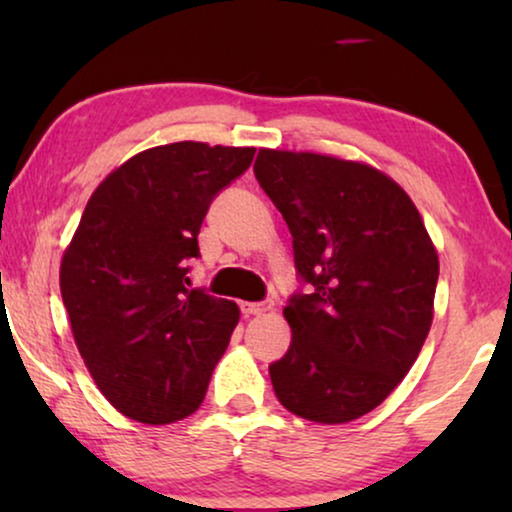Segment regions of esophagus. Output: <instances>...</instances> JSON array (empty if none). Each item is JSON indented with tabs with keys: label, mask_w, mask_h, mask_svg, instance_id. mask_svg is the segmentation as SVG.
<instances>
[{
	"label": "esophagus",
	"mask_w": 512,
	"mask_h": 512,
	"mask_svg": "<svg viewBox=\"0 0 512 512\" xmlns=\"http://www.w3.org/2000/svg\"><path fill=\"white\" fill-rule=\"evenodd\" d=\"M270 310H272V300H263V303H242L244 317H258V314H265Z\"/></svg>",
	"instance_id": "obj_1"
}]
</instances>
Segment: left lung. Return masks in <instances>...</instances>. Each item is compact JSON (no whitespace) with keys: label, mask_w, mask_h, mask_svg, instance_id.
Returning a JSON list of instances; mask_svg holds the SVG:
<instances>
[{"label":"left lung","mask_w":512,"mask_h":512,"mask_svg":"<svg viewBox=\"0 0 512 512\" xmlns=\"http://www.w3.org/2000/svg\"><path fill=\"white\" fill-rule=\"evenodd\" d=\"M254 172L291 230L300 277L314 286L284 307L293 338L270 366L272 387L293 415L352 422L422 352L438 251L410 195L373 165L261 149Z\"/></svg>","instance_id":"1"}]
</instances>
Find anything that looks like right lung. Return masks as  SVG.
<instances>
[{
    "instance_id": "obj_1",
    "label": "right lung",
    "mask_w": 512,
    "mask_h": 512,
    "mask_svg": "<svg viewBox=\"0 0 512 512\" xmlns=\"http://www.w3.org/2000/svg\"><path fill=\"white\" fill-rule=\"evenodd\" d=\"M254 146L174 142L125 160L90 195L60 263V293L88 373L135 422L193 415L240 321L233 300L186 289L209 202Z\"/></svg>"
}]
</instances>
